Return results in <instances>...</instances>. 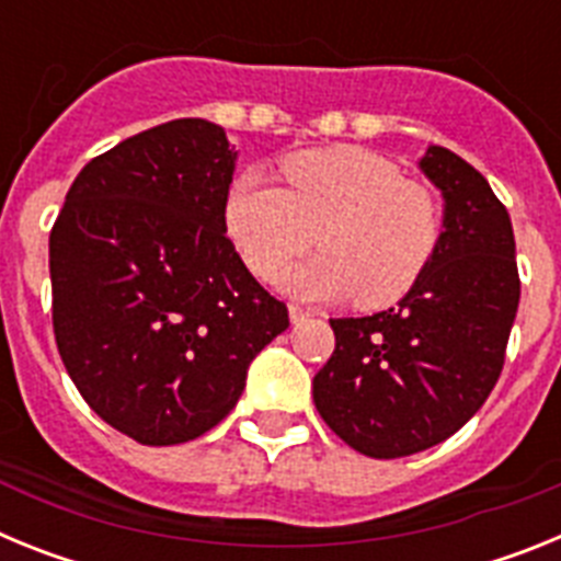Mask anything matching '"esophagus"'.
Instances as JSON below:
<instances>
[{
  "instance_id": "esophagus-1",
  "label": "esophagus",
  "mask_w": 561,
  "mask_h": 561,
  "mask_svg": "<svg viewBox=\"0 0 561 561\" xmlns=\"http://www.w3.org/2000/svg\"><path fill=\"white\" fill-rule=\"evenodd\" d=\"M309 317H311V311H309V309H304V306H295V304L289 306V320H291V325L306 323V320H309Z\"/></svg>"
}]
</instances>
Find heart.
<instances>
[{
  "instance_id": "obj_1",
  "label": "heart",
  "mask_w": 561,
  "mask_h": 561,
  "mask_svg": "<svg viewBox=\"0 0 561 561\" xmlns=\"http://www.w3.org/2000/svg\"><path fill=\"white\" fill-rule=\"evenodd\" d=\"M289 185L238 173L225 193V232L247 270L277 277L318 227L324 252L280 276L300 300H340L379 309L408 295L433 264L444 232L435 193L381 153L334 146L295 153L280 165Z\"/></svg>"
}]
</instances>
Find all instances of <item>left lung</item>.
<instances>
[{"label": "left lung", "mask_w": 561, "mask_h": 561, "mask_svg": "<svg viewBox=\"0 0 561 561\" xmlns=\"http://www.w3.org/2000/svg\"><path fill=\"white\" fill-rule=\"evenodd\" d=\"M419 168L444 196L433 264L393 309L331 320L314 376L317 413L368 458L424 453L483 408L519 306L512 219L483 173L440 146Z\"/></svg>", "instance_id": "1"}]
</instances>
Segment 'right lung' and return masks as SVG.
<instances>
[{
    "label": "right lung",
    "instance_id": "right-lung-1",
    "mask_svg": "<svg viewBox=\"0 0 561 561\" xmlns=\"http://www.w3.org/2000/svg\"><path fill=\"white\" fill-rule=\"evenodd\" d=\"M236 148L185 117L83 165L49 232L53 331L78 393L146 447L199 438L289 329L225 232Z\"/></svg>",
    "mask_w": 561,
    "mask_h": 561
}]
</instances>
